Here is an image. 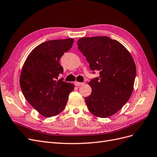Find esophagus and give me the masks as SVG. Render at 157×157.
Instances as JSON below:
<instances>
[{"label": "esophagus", "instance_id": "esophagus-1", "mask_svg": "<svg viewBox=\"0 0 157 157\" xmlns=\"http://www.w3.org/2000/svg\"><path fill=\"white\" fill-rule=\"evenodd\" d=\"M83 84V83L82 82H75V85L77 86H79L80 85H82Z\"/></svg>", "mask_w": 157, "mask_h": 157}]
</instances>
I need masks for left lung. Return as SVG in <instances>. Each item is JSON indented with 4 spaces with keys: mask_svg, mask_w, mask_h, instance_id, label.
Returning a JSON list of instances; mask_svg holds the SVG:
<instances>
[{
    "mask_svg": "<svg viewBox=\"0 0 157 157\" xmlns=\"http://www.w3.org/2000/svg\"><path fill=\"white\" fill-rule=\"evenodd\" d=\"M78 48L91 71L100 76L89 83L92 93L85 98L89 111L107 118L117 113L130 98L136 77V66L124 46L107 36L80 38Z\"/></svg>",
    "mask_w": 157,
    "mask_h": 157,
    "instance_id": "left-lung-1",
    "label": "left lung"
}]
</instances>
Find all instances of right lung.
Segmentation results:
<instances>
[{"label":"right lung","instance_id":"1","mask_svg":"<svg viewBox=\"0 0 157 157\" xmlns=\"http://www.w3.org/2000/svg\"><path fill=\"white\" fill-rule=\"evenodd\" d=\"M73 39L48 40L35 48L22 68L20 85L26 100L44 117L59 114L65 109L74 84L56 80L63 68L61 57L71 48Z\"/></svg>","mask_w":157,"mask_h":157}]
</instances>
